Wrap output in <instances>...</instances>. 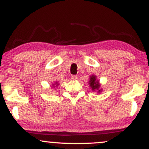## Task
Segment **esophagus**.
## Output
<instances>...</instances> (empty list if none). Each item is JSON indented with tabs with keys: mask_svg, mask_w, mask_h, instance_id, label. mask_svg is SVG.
Instances as JSON below:
<instances>
[{
	"mask_svg": "<svg viewBox=\"0 0 149 149\" xmlns=\"http://www.w3.org/2000/svg\"><path fill=\"white\" fill-rule=\"evenodd\" d=\"M71 78L73 80H76L78 78V77H77V76H75V75H73V76H71Z\"/></svg>",
	"mask_w": 149,
	"mask_h": 149,
	"instance_id": "esophagus-1",
	"label": "esophagus"
}]
</instances>
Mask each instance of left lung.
<instances>
[{"label": "left lung", "instance_id": "left-lung-1", "mask_svg": "<svg viewBox=\"0 0 149 149\" xmlns=\"http://www.w3.org/2000/svg\"><path fill=\"white\" fill-rule=\"evenodd\" d=\"M88 83L90 88L93 92L95 91L99 94L102 92V89L100 88L101 85L100 83V80L97 79V76L95 75H92V76H90Z\"/></svg>", "mask_w": 149, "mask_h": 149}]
</instances>
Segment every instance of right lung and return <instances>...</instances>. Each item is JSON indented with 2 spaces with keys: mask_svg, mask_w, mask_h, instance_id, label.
I'll return each instance as SVG.
<instances>
[{
  "mask_svg": "<svg viewBox=\"0 0 149 149\" xmlns=\"http://www.w3.org/2000/svg\"><path fill=\"white\" fill-rule=\"evenodd\" d=\"M52 88H55V87H57V86H58V85H59V83L56 81V82H54V83H53V84H52Z\"/></svg>",
  "mask_w": 149,
  "mask_h": 149,
  "instance_id": "right-lung-1",
  "label": "right lung"
}]
</instances>
